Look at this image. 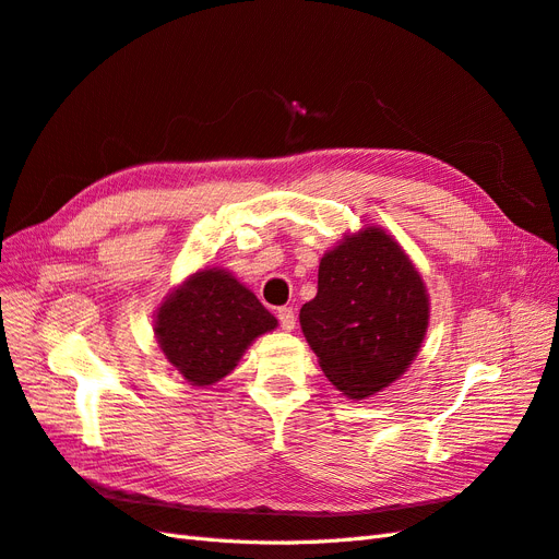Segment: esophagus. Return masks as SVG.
I'll return each instance as SVG.
<instances>
[{
  "instance_id": "34e87169",
  "label": "esophagus",
  "mask_w": 559,
  "mask_h": 559,
  "mask_svg": "<svg viewBox=\"0 0 559 559\" xmlns=\"http://www.w3.org/2000/svg\"><path fill=\"white\" fill-rule=\"evenodd\" d=\"M276 316H278L281 328H283L285 332H293V330H295V311H293L290 307H283V309H278V311H276Z\"/></svg>"
}]
</instances>
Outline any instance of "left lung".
<instances>
[{
    "mask_svg": "<svg viewBox=\"0 0 559 559\" xmlns=\"http://www.w3.org/2000/svg\"><path fill=\"white\" fill-rule=\"evenodd\" d=\"M430 321L426 283L379 225H362L318 264V293L299 311L301 332L330 384L350 401L377 395L417 358Z\"/></svg>",
    "mask_w": 559,
    "mask_h": 559,
    "instance_id": "left-lung-1",
    "label": "left lung"
}]
</instances>
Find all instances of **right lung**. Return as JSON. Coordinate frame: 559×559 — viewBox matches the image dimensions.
<instances>
[{"mask_svg":"<svg viewBox=\"0 0 559 559\" xmlns=\"http://www.w3.org/2000/svg\"><path fill=\"white\" fill-rule=\"evenodd\" d=\"M278 321L254 293L222 266H203L173 288L154 311V337L191 386L227 377L246 348Z\"/></svg>","mask_w":559,"mask_h":559,"instance_id":"1","label":"right lung"}]
</instances>
